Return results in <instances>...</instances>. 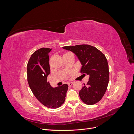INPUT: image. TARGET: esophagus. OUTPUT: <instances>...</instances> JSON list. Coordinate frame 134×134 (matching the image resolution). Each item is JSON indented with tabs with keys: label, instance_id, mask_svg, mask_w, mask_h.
<instances>
[{
	"label": "esophagus",
	"instance_id": "obj_1",
	"mask_svg": "<svg viewBox=\"0 0 134 134\" xmlns=\"http://www.w3.org/2000/svg\"><path fill=\"white\" fill-rule=\"evenodd\" d=\"M68 85H69V86H71V85H72L73 84V82H69V83H68Z\"/></svg>",
	"mask_w": 134,
	"mask_h": 134
}]
</instances>
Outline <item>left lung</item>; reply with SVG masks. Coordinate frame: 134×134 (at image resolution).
Instances as JSON below:
<instances>
[{
    "label": "left lung",
    "mask_w": 134,
    "mask_h": 134,
    "mask_svg": "<svg viewBox=\"0 0 134 134\" xmlns=\"http://www.w3.org/2000/svg\"><path fill=\"white\" fill-rule=\"evenodd\" d=\"M63 48L75 54L82 65L81 72L90 76L87 84L79 92L81 99L88 105L98 103L104 96L109 83V66L105 56L97 48L88 44Z\"/></svg>",
    "instance_id": "left-lung-1"
}]
</instances>
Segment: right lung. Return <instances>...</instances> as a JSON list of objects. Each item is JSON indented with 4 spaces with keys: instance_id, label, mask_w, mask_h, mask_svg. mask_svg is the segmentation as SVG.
Masks as SVG:
<instances>
[{
    "instance_id": "right-lung-1",
    "label": "right lung",
    "mask_w": 134,
    "mask_h": 134,
    "mask_svg": "<svg viewBox=\"0 0 134 134\" xmlns=\"http://www.w3.org/2000/svg\"><path fill=\"white\" fill-rule=\"evenodd\" d=\"M52 49L42 48L31 56L27 65V82L35 98L49 108L56 109L65 102L68 85L53 88L47 82L50 74L49 53Z\"/></svg>"
}]
</instances>
